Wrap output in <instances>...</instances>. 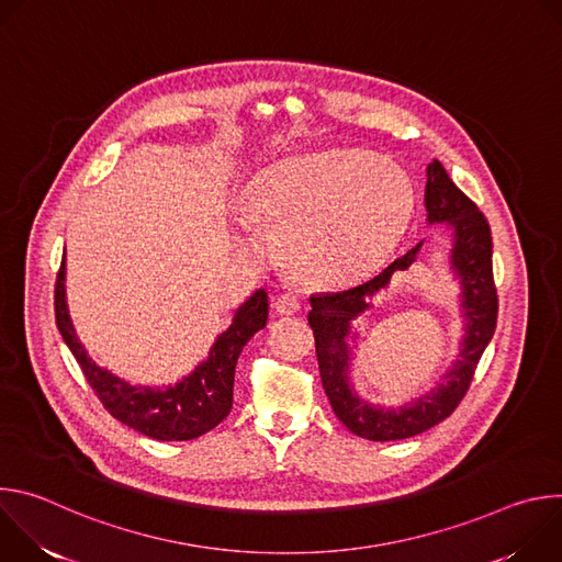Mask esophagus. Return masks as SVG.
<instances>
[{"label": "esophagus", "mask_w": 562, "mask_h": 562, "mask_svg": "<svg viewBox=\"0 0 562 562\" xmlns=\"http://www.w3.org/2000/svg\"><path fill=\"white\" fill-rule=\"evenodd\" d=\"M302 308V302L297 295L293 293H282L278 300H276V311L280 315H295L297 311Z\"/></svg>", "instance_id": "esophagus-1"}]
</instances>
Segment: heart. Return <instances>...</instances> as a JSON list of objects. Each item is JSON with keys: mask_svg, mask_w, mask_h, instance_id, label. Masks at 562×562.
<instances>
[{"mask_svg": "<svg viewBox=\"0 0 562 562\" xmlns=\"http://www.w3.org/2000/svg\"><path fill=\"white\" fill-rule=\"evenodd\" d=\"M245 213L278 231L280 258L295 278L338 289L389 260L412 222L414 187L403 169L367 150L304 155L265 171Z\"/></svg>", "mask_w": 562, "mask_h": 562, "instance_id": "1", "label": "heart"}]
</instances>
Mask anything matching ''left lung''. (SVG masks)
Listing matches in <instances>:
<instances>
[{"label":"left lung","instance_id":"left-lung-1","mask_svg":"<svg viewBox=\"0 0 562 562\" xmlns=\"http://www.w3.org/2000/svg\"><path fill=\"white\" fill-rule=\"evenodd\" d=\"M425 204L429 222H445L453 228L451 265L462 282V308L467 317L460 360L447 373V382L434 393L423 395L418 403L397 412H382L362 403L347 382V336L351 319L369 306L367 300L375 291L389 284L393 271H405L416 260L423 243L360 286L340 293L311 295L308 325L315 338L319 378H323L334 414L349 431L375 442L405 440L449 418L467 395L475 367L496 331L498 291L492 267V228L485 213L451 182L438 159L427 167Z\"/></svg>","mask_w":562,"mask_h":562}]
</instances>
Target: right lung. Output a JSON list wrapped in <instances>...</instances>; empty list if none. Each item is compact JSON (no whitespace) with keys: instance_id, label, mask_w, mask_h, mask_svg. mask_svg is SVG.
Wrapping results in <instances>:
<instances>
[{"instance_id":"right-lung-1","label":"right lung","mask_w":562,"mask_h":562,"mask_svg":"<svg viewBox=\"0 0 562 562\" xmlns=\"http://www.w3.org/2000/svg\"><path fill=\"white\" fill-rule=\"evenodd\" d=\"M269 297L256 291L237 308L233 325L215 340L209 360L169 389L131 386L98 367L79 345L64 300V256L55 280V323L104 409L155 440H193L217 427L233 407V375L243 347L267 325Z\"/></svg>"}]
</instances>
